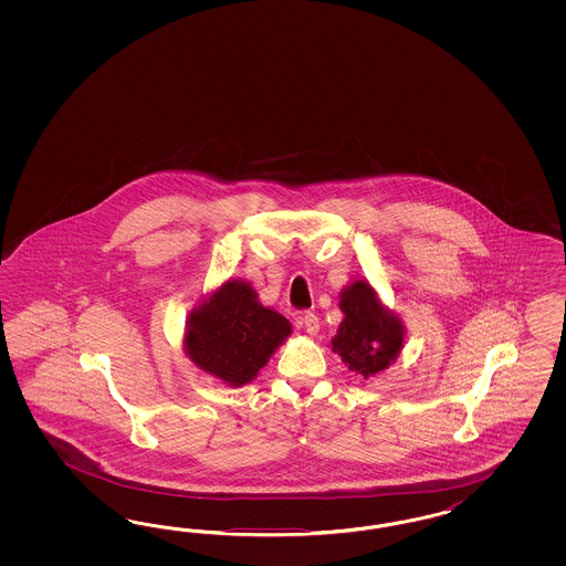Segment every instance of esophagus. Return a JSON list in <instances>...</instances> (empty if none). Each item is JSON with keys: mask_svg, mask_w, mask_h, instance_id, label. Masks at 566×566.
<instances>
[{"mask_svg": "<svg viewBox=\"0 0 566 566\" xmlns=\"http://www.w3.org/2000/svg\"><path fill=\"white\" fill-rule=\"evenodd\" d=\"M296 324L307 329V334H317L319 332V317L311 311H303L296 315Z\"/></svg>", "mask_w": 566, "mask_h": 566, "instance_id": "obj_1", "label": "esophagus"}]
</instances>
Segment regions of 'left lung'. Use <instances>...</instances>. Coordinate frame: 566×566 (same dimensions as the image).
Here are the masks:
<instances>
[{
    "mask_svg": "<svg viewBox=\"0 0 566 566\" xmlns=\"http://www.w3.org/2000/svg\"><path fill=\"white\" fill-rule=\"evenodd\" d=\"M340 308L344 319L332 350L363 377L384 371L400 353L402 324L379 305L376 292L363 280L340 294Z\"/></svg>",
    "mask_w": 566,
    "mask_h": 566,
    "instance_id": "8db88e82",
    "label": "left lung"
}]
</instances>
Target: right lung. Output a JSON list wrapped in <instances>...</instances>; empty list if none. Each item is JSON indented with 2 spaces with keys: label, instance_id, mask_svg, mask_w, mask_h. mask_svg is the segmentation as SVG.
I'll list each match as a JSON object with an SVG mask.
<instances>
[{
  "label": "right lung",
  "instance_id": "right-lung-1",
  "mask_svg": "<svg viewBox=\"0 0 566 566\" xmlns=\"http://www.w3.org/2000/svg\"><path fill=\"white\" fill-rule=\"evenodd\" d=\"M291 334L286 317L261 307L244 282H228L190 315L187 353L203 371L230 386L258 376L275 346Z\"/></svg>",
  "mask_w": 566,
  "mask_h": 566
}]
</instances>
